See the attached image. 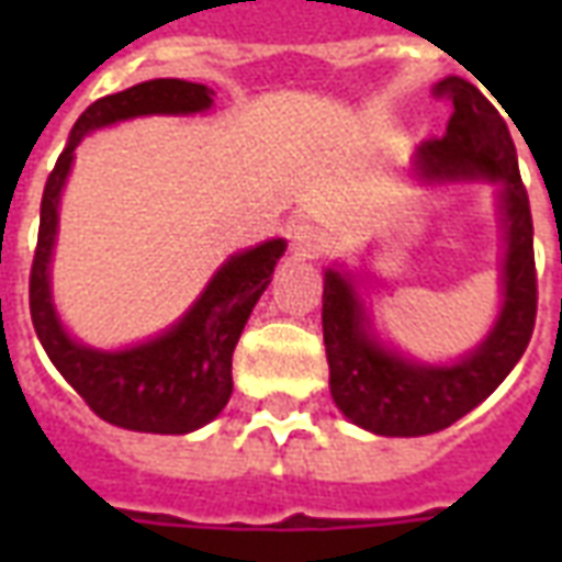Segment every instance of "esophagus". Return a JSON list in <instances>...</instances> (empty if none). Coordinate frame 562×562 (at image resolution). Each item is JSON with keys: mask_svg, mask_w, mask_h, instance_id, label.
<instances>
[{"mask_svg": "<svg viewBox=\"0 0 562 562\" xmlns=\"http://www.w3.org/2000/svg\"><path fill=\"white\" fill-rule=\"evenodd\" d=\"M292 246L301 258H316L325 252L328 234L322 232L318 225H313V222H297V225H292Z\"/></svg>", "mask_w": 562, "mask_h": 562, "instance_id": "esophagus-1", "label": "esophagus"}]
</instances>
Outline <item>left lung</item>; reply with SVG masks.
<instances>
[{
	"label": "left lung",
	"instance_id": "8db88e82",
	"mask_svg": "<svg viewBox=\"0 0 562 562\" xmlns=\"http://www.w3.org/2000/svg\"><path fill=\"white\" fill-rule=\"evenodd\" d=\"M434 95L451 102L442 138L415 149L413 171L427 183L487 180L499 186L506 228L503 306L494 330L458 364H415L370 334L355 280L325 270L322 330L330 367V397L340 413L379 436H427L451 427L491 397L527 349L536 325V258L530 198L520 183L518 156L506 120L463 78H446Z\"/></svg>",
	"mask_w": 562,
	"mask_h": 562
}]
</instances>
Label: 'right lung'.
Returning a JSON list of instances; mask_svg holds the SVG:
<instances>
[{"mask_svg":"<svg viewBox=\"0 0 562 562\" xmlns=\"http://www.w3.org/2000/svg\"><path fill=\"white\" fill-rule=\"evenodd\" d=\"M213 90L192 80L159 78L92 102L71 128L44 183L38 246L30 273V313L35 334L54 367L92 413L108 424L140 434H192L213 422L232 397V355L270 273L285 252V240H268L232 256L207 282L195 304L156 340L120 352L90 349L71 340L50 301L59 195L75 161V149L92 128L147 114H201Z\"/></svg>","mask_w":562,"mask_h":562,"instance_id":"1","label":"right lung"}]
</instances>
